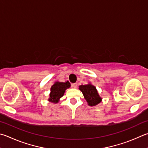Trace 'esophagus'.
<instances>
[{
    "mask_svg": "<svg viewBox=\"0 0 148 148\" xmlns=\"http://www.w3.org/2000/svg\"><path fill=\"white\" fill-rule=\"evenodd\" d=\"M71 86H72V88H76L77 87V84H76V83H72Z\"/></svg>",
    "mask_w": 148,
    "mask_h": 148,
    "instance_id": "1",
    "label": "esophagus"
}]
</instances>
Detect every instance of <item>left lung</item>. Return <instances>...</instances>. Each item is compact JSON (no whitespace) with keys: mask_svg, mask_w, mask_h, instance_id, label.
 <instances>
[{"mask_svg":"<svg viewBox=\"0 0 148 148\" xmlns=\"http://www.w3.org/2000/svg\"><path fill=\"white\" fill-rule=\"evenodd\" d=\"M79 90L82 92L86 101L89 106H95L101 101V98L99 96L95 86L91 84L82 85L79 86Z\"/></svg>","mask_w":148,"mask_h":148,"instance_id":"1","label":"left lung"}]
</instances>
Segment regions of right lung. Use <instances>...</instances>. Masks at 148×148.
Returning <instances> with one entry per match:
<instances>
[{"instance_id":"add662e5","label":"right lung","mask_w":148,"mask_h":148,"mask_svg":"<svg viewBox=\"0 0 148 148\" xmlns=\"http://www.w3.org/2000/svg\"><path fill=\"white\" fill-rule=\"evenodd\" d=\"M71 84L69 82H56L55 84L52 85L51 87V93L50 94L49 100L53 102V103H58L60 98L63 96L65 91L70 87Z\"/></svg>"}]
</instances>
